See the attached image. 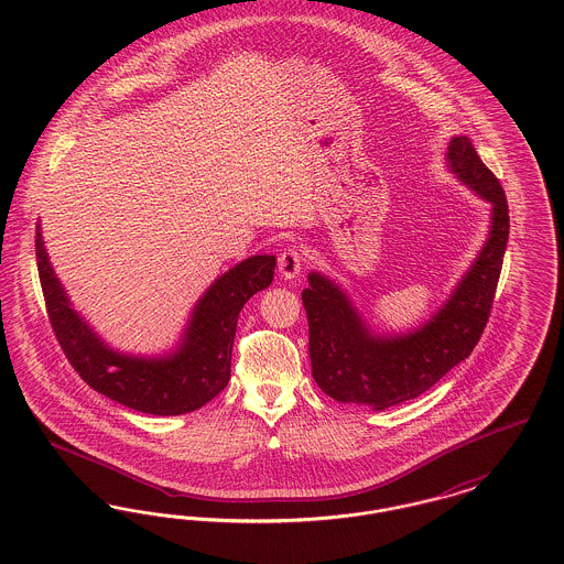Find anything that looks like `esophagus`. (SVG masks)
I'll return each instance as SVG.
<instances>
[{"label":"esophagus","mask_w":564,"mask_h":564,"mask_svg":"<svg viewBox=\"0 0 564 564\" xmlns=\"http://www.w3.org/2000/svg\"><path fill=\"white\" fill-rule=\"evenodd\" d=\"M302 270V253L295 247H288L279 256V272L283 279H295Z\"/></svg>","instance_id":"obj_1"}]
</instances>
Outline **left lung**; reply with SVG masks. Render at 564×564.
<instances>
[{"label":"left lung","mask_w":564,"mask_h":564,"mask_svg":"<svg viewBox=\"0 0 564 564\" xmlns=\"http://www.w3.org/2000/svg\"><path fill=\"white\" fill-rule=\"evenodd\" d=\"M446 164L460 184L490 203V226L476 260L430 322L400 334H376L336 281L308 272L302 304L313 378L336 402L364 403L378 412L414 400L467 359L482 336L510 237L508 200L469 137L451 139Z\"/></svg>","instance_id":"left-lung-1"}]
</instances>
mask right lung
<instances>
[{
	"mask_svg": "<svg viewBox=\"0 0 564 564\" xmlns=\"http://www.w3.org/2000/svg\"><path fill=\"white\" fill-rule=\"evenodd\" d=\"M40 283L56 340L76 372L95 391L131 410L154 416L192 412L228 384L232 343L245 302L267 290L274 256H251L217 276L194 304L180 343L162 355L111 349L72 306L54 274L42 228H35Z\"/></svg>",
	"mask_w": 564,
	"mask_h": 564,
	"instance_id": "obj_1",
	"label": "right lung"
}]
</instances>
